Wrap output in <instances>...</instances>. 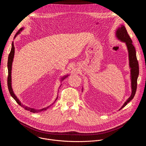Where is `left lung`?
Wrapping results in <instances>:
<instances>
[{
	"label": "left lung",
	"mask_w": 146,
	"mask_h": 146,
	"mask_svg": "<svg viewBox=\"0 0 146 146\" xmlns=\"http://www.w3.org/2000/svg\"><path fill=\"white\" fill-rule=\"evenodd\" d=\"M115 36L119 41L125 43L127 46L129 56V65L131 69V95L125 102L122 106L119 109H122L133 98L137 88V81L139 76V64L137 60L136 52L135 47L132 44V41L130 38L125 27L122 25L118 27L115 32ZM82 91H83L82 90Z\"/></svg>",
	"instance_id": "left-lung-1"
}]
</instances>
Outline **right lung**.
Listing matches in <instances>:
<instances>
[{
    "label": "right lung",
    "mask_w": 146,
    "mask_h": 146,
    "mask_svg": "<svg viewBox=\"0 0 146 146\" xmlns=\"http://www.w3.org/2000/svg\"><path fill=\"white\" fill-rule=\"evenodd\" d=\"M24 28H21L18 32L17 33H16V35H15L14 36V38H15L18 35H19L21 32L23 31V30L24 29ZM14 53H15V48H14V41H13L12 42V44H11V51H10V52L9 54V57H8V62H7V68H8V78H7V85H8V88H9V92H10V94L11 95V96L13 98V99L17 102V103L18 104V105L19 106H21V107H23V108H24L25 110H28L31 112H32V113H39V112H41V111H45L47 109H48L49 108H50L53 104L55 102V101L57 100L58 96H57L55 100H54V102L51 104V105H50V106L46 107V108H44L43 109H34V108H31L30 107H28V106H25L24 105L23 103H21V102H20V100H19V99L16 96V95H15V94L14 93V91L13 90V88H12V86H11V70H12V64H13V59H14ZM69 75H65L63 77H61V80H60V81L62 82V81H63L65 78H66ZM59 91V90H58Z\"/></svg>",
    "instance_id": "1"
}]
</instances>
